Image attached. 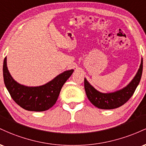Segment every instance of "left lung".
Wrapping results in <instances>:
<instances>
[{
    "instance_id": "1",
    "label": "left lung",
    "mask_w": 146,
    "mask_h": 146,
    "mask_svg": "<svg viewBox=\"0 0 146 146\" xmlns=\"http://www.w3.org/2000/svg\"><path fill=\"white\" fill-rule=\"evenodd\" d=\"M143 71V59L138 71L130 83L121 89L113 93H101L92 86L84 78V88L89 101L95 106L101 109H114L126 103L135 93L140 82Z\"/></svg>"
}]
</instances>
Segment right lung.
Listing matches in <instances>:
<instances>
[{
	"label": "right lung",
	"instance_id": "right-lung-1",
	"mask_svg": "<svg viewBox=\"0 0 146 146\" xmlns=\"http://www.w3.org/2000/svg\"><path fill=\"white\" fill-rule=\"evenodd\" d=\"M3 78L5 86L14 102L24 109L40 112L48 110L56 104L62 87L74 70L64 71L44 85L27 86L15 81L7 66V58L3 62Z\"/></svg>",
	"mask_w": 146,
	"mask_h": 146
}]
</instances>
